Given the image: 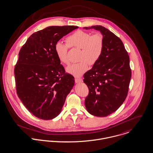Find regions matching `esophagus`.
<instances>
[{
  "instance_id": "34e87169",
  "label": "esophagus",
  "mask_w": 153,
  "mask_h": 153,
  "mask_svg": "<svg viewBox=\"0 0 153 153\" xmlns=\"http://www.w3.org/2000/svg\"><path fill=\"white\" fill-rule=\"evenodd\" d=\"M82 81H83V80H82V78H76V79H75V82H76V83L82 82Z\"/></svg>"
}]
</instances>
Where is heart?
<instances>
[{"label": "heart", "mask_w": 153, "mask_h": 153, "mask_svg": "<svg viewBox=\"0 0 153 153\" xmlns=\"http://www.w3.org/2000/svg\"><path fill=\"white\" fill-rule=\"evenodd\" d=\"M66 44L57 42L55 44L54 50L59 60L64 64L68 63L67 53L68 48H80V60L77 63L70 65L67 71L70 74L79 77L88 69L89 64H94L100 58L104 47V39L102 34L82 30L74 32L66 38Z\"/></svg>", "instance_id": "heart-1"}]
</instances>
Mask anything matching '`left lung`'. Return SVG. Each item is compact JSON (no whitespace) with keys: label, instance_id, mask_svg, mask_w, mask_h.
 <instances>
[{"label":"left lung","instance_id":"8db88e82","mask_svg":"<svg viewBox=\"0 0 153 153\" xmlns=\"http://www.w3.org/2000/svg\"><path fill=\"white\" fill-rule=\"evenodd\" d=\"M100 31L104 39L102 54L92 69L83 76L89 88L85 103L93 115L107 117L125 100L131 77L129 57L121 39L101 25L83 28Z\"/></svg>","mask_w":153,"mask_h":153}]
</instances>
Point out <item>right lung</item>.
Segmentation results:
<instances>
[{"mask_svg":"<svg viewBox=\"0 0 153 153\" xmlns=\"http://www.w3.org/2000/svg\"><path fill=\"white\" fill-rule=\"evenodd\" d=\"M77 26H51L32 33L19 53L14 69L16 90L26 108L50 120L61 112L74 77L65 73L54 50L61 38Z\"/></svg>","mask_w":153,"mask_h":153,"instance_id":"obj_1","label":"right lung"}]
</instances>
